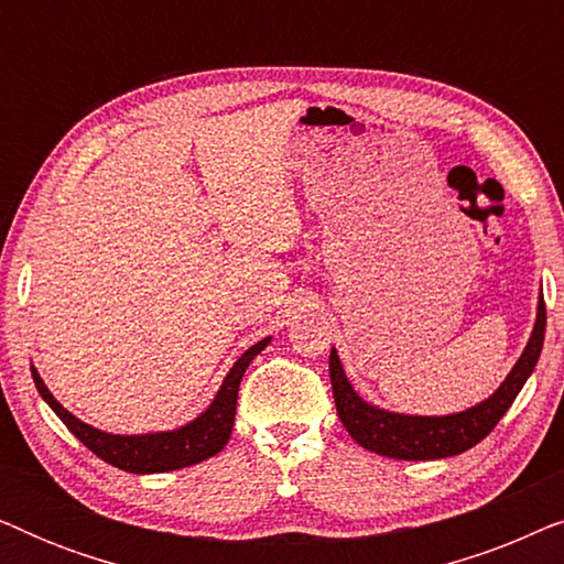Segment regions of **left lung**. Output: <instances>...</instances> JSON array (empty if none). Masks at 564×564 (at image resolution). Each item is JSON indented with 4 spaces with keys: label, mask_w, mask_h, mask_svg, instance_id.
I'll use <instances>...</instances> for the list:
<instances>
[{
    "label": "left lung",
    "mask_w": 564,
    "mask_h": 564,
    "mask_svg": "<svg viewBox=\"0 0 564 564\" xmlns=\"http://www.w3.org/2000/svg\"><path fill=\"white\" fill-rule=\"evenodd\" d=\"M544 328L546 305L542 297L539 300L534 334H531L527 349L516 361L511 375L506 377V382L485 403L454 415H400L365 403L346 380L336 349H330L328 369L338 419H341L354 442L390 459H442L473 449L498 426V421L503 419L516 395L521 392L523 382L534 372L539 354H542Z\"/></svg>",
    "instance_id": "1"
}]
</instances>
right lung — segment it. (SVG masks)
I'll use <instances>...</instances> for the list:
<instances>
[{"label": "right lung", "mask_w": 564, "mask_h": 564, "mask_svg": "<svg viewBox=\"0 0 564 564\" xmlns=\"http://www.w3.org/2000/svg\"><path fill=\"white\" fill-rule=\"evenodd\" d=\"M269 344L264 341L253 344L241 359L236 361L226 380H223L218 395H215L213 405L195 419L187 426L176 431H164V434H145V436H115L105 434L87 426V423L76 419L51 395L41 375L33 369V382L37 392H41L45 403L53 408V413L66 423V429L87 446L91 454L105 459L107 465L126 469V473H169V469H182L189 465H197L213 454H218L223 446L228 444L230 431H234L236 421V403H238V384L249 367V361Z\"/></svg>", "instance_id": "obj_1"}]
</instances>
